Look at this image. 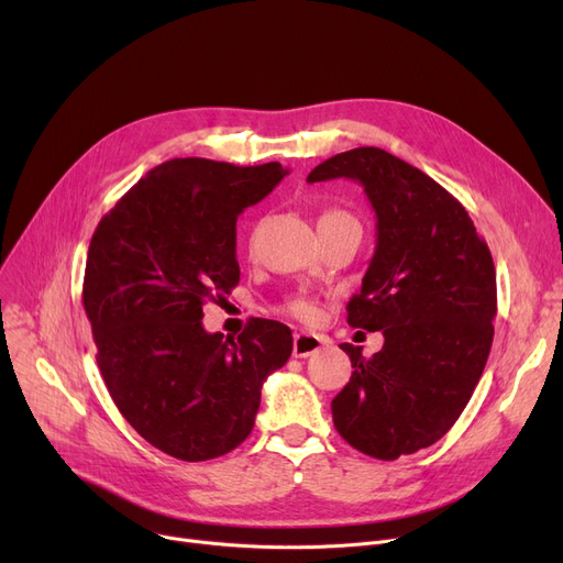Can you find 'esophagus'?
<instances>
[{"instance_id": "esophagus-1", "label": "esophagus", "mask_w": 563, "mask_h": 563, "mask_svg": "<svg viewBox=\"0 0 563 563\" xmlns=\"http://www.w3.org/2000/svg\"><path fill=\"white\" fill-rule=\"evenodd\" d=\"M329 344V340L323 335H317V333H297L294 335V358H308V356H314V353H319L323 346Z\"/></svg>"}]
</instances>
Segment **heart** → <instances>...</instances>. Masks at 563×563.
Returning a JSON list of instances; mask_svg holds the SVG:
<instances>
[{"mask_svg": "<svg viewBox=\"0 0 563 563\" xmlns=\"http://www.w3.org/2000/svg\"><path fill=\"white\" fill-rule=\"evenodd\" d=\"M333 219H351V217H349L346 212H340V210H327V212H321V217H319V221H317V223H323V221H333ZM285 310H287L291 317L303 319V321H310V319H314V317H317V312H319L317 303H314V301H310V299H303V297L287 301Z\"/></svg>", "mask_w": 563, "mask_h": 563, "instance_id": "heart-1", "label": "heart"}]
</instances>
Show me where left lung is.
I'll return each mask as SVG.
<instances>
[{
    "label": "left lung",
    "instance_id": "8db88e82",
    "mask_svg": "<svg viewBox=\"0 0 563 563\" xmlns=\"http://www.w3.org/2000/svg\"><path fill=\"white\" fill-rule=\"evenodd\" d=\"M335 177L361 183L376 212V249L346 321L386 342L372 358L340 344L353 372L333 424L351 448L395 461L445 435L475 393L493 344L495 264L465 207L420 168L353 147L308 183Z\"/></svg>",
    "mask_w": 563,
    "mask_h": 563
}]
</instances>
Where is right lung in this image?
<instances>
[{"instance_id": "right-lung-1", "label": "right lung", "mask_w": 563, "mask_h": 563, "mask_svg": "<svg viewBox=\"0 0 563 563\" xmlns=\"http://www.w3.org/2000/svg\"><path fill=\"white\" fill-rule=\"evenodd\" d=\"M287 175L278 162L170 159L115 202L86 257L81 301L104 386L153 448L207 461L249 438L264 378L291 356V331L253 319L223 338L202 306L240 283L236 217Z\"/></svg>"}]
</instances>
